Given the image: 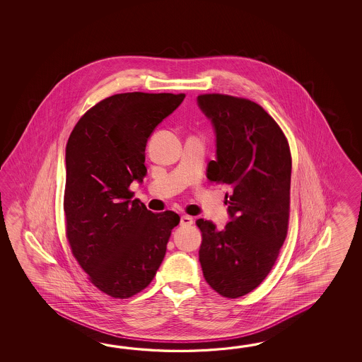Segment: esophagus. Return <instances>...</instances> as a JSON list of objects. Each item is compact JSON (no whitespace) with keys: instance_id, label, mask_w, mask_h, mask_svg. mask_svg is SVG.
I'll return each instance as SVG.
<instances>
[{"instance_id":"obj_1","label":"esophagus","mask_w":362,"mask_h":362,"mask_svg":"<svg viewBox=\"0 0 362 362\" xmlns=\"http://www.w3.org/2000/svg\"><path fill=\"white\" fill-rule=\"evenodd\" d=\"M192 223H194V220L190 216H181V221H180L181 226H192Z\"/></svg>"}]
</instances>
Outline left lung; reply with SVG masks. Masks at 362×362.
<instances>
[{
    "label": "left lung",
    "mask_w": 362,
    "mask_h": 362,
    "mask_svg": "<svg viewBox=\"0 0 362 362\" xmlns=\"http://www.w3.org/2000/svg\"><path fill=\"white\" fill-rule=\"evenodd\" d=\"M216 136L207 178L230 186L223 230L199 218V262L216 293L235 299L269 274L288 225L291 153L284 132L257 103L223 94L197 98Z\"/></svg>",
    "instance_id": "obj_1"
}]
</instances>
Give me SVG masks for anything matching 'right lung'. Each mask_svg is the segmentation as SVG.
Listing matches in <instances>:
<instances>
[{
    "label": "right lung",
    "mask_w": 362,
    "mask_h": 362,
    "mask_svg": "<svg viewBox=\"0 0 362 362\" xmlns=\"http://www.w3.org/2000/svg\"><path fill=\"white\" fill-rule=\"evenodd\" d=\"M184 98L172 93L115 94L90 108L69 136L67 239L93 285L112 298H131L150 285L180 223L172 211H148L128 187L144 181L147 141Z\"/></svg>",
    "instance_id": "right-lung-1"
}]
</instances>
